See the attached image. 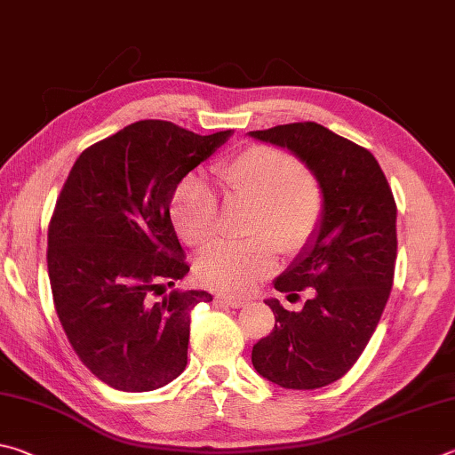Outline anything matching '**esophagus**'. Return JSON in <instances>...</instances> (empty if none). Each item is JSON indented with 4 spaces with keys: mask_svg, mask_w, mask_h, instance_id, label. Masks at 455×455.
I'll return each instance as SVG.
<instances>
[{
    "mask_svg": "<svg viewBox=\"0 0 455 455\" xmlns=\"http://www.w3.org/2000/svg\"><path fill=\"white\" fill-rule=\"evenodd\" d=\"M215 299L221 301V304H226L229 307H243L245 304H248V299L245 298H235V296H226V293H218L215 296Z\"/></svg>",
    "mask_w": 455,
    "mask_h": 455,
    "instance_id": "1",
    "label": "esophagus"
}]
</instances>
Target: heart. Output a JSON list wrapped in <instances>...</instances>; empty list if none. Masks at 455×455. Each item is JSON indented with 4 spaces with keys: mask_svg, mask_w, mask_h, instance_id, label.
<instances>
[{
    "mask_svg": "<svg viewBox=\"0 0 455 455\" xmlns=\"http://www.w3.org/2000/svg\"><path fill=\"white\" fill-rule=\"evenodd\" d=\"M228 197L253 205L250 242H220L196 264L207 288L248 293L274 274L277 248L298 253L314 240L325 213V194L317 178L301 172L290 151L253 143L220 165ZM172 218L191 248H204L218 234L220 197L199 178H186L172 199Z\"/></svg>",
    "mask_w": 455,
    "mask_h": 455,
    "instance_id": "b5f03b06",
    "label": "heart"
}]
</instances>
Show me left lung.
Masks as SVG:
<instances>
[{
	"label": "left lung",
	"instance_id": "8db88e82",
	"mask_svg": "<svg viewBox=\"0 0 455 455\" xmlns=\"http://www.w3.org/2000/svg\"><path fill=\"white\" fill-rule=\"evenodd\" d=\"M288 148L320 180L323 221L293 264L274 282L296 296L299 312L266 299L275 315L269 336L251 349L259 376L285 389H315L346 376L368 346L394 283L397 234L392 188L368 149L315 122L250 132Z\"/></svg>",
	"mask_w": 455,
	"mask_h": 455
}]
</instances>
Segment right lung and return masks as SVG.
<instances>
[{
    "label": "right lung",
    "mask_w": 455,
    "mask_h": 455,
    "mask_svg": "<svg viewBox=\"0 0 455 455\" xmlns=\"http://www.w3.org/2000/svg\"><path fill=\"white\" fill-rule=\"evenodd\" d=\"M229 135L141 119L71 167L47 229V272L63 331L103 384L151 392L186 370L189 312L212 293L173 290L154 301L189 272L170 204Z\"/></svg>",
    "instance_id": "1"
}]
</instances>
